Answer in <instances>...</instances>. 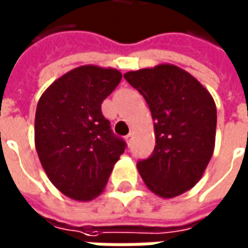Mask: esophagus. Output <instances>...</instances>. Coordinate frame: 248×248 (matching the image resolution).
<instances>
[{
  "instance_id": "1",
  "label": "esophagus",
  "mask_w": 248,
  "mask_h": 248,
  "mask_svg": "<svg viewBox=\"0 0 248 248\" xmlns=\"http://www.w3.org/2000/svg\"><path fill=\"white\" fill-rule=\"evenodd\" d=\"M126 141H127V144L130 145L131 142H133V133H129V134L126 136Z\"/></svg>"
}]
</instances>
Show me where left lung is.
I'll return each instance as SVG.
<instances>
[{
	"label": "left lung",
	"instance_id": "1",
	"mask_svg": "<svg viewBox=\"0 0 248 248\" xmlns=\"http://www.w3.org/2000/svg\"><path fill=\"white\" fill-rule=\"evenodd\" d=\"M155 121L153 153L137 163L148 188L173 198L194 187L215 151L217 111L208 89L181 67L164 63L124 73Z\"/></svg>",
	"mask_w": 248,
	"mask_h": 248
}]
</instances>
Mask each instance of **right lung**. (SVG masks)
<instances>
[{
	"label": "right lung",
	"instance_id": "add662e5",
	"mask_svg": "<svg viewBox=\"0 0 248 248\" xmlns=\"http://www.w3.org/2000/svg\"><path fill=\"white\" fill-rule=\"evenodd\" d=\"M117 69L76 67L40 96L35 115V148L55 187L76 201L103 191L126 142L102 114L103 100L121 82Z\"/></svg>",
	"mask_w": 248,
	"mask_h": 248
}]
</instances>
